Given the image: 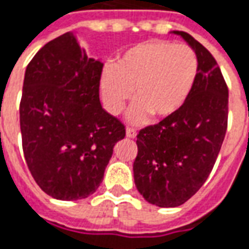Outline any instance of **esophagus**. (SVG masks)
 <instances>
[{
    "mask_svg": "<svg viewBox=\"0 0 249 249\" xmlns=\"http://www.w3.org/2000/svg\"><path fill=\"white\" fill-rule=\"evenodd\" d=\"M126 135H127L128 138H135V137H137V130L133 127H127V130H126Z\"/></svg>",
    "mask_w": 249,
    "mask_h": 249,
    "instance_id": "esophagus-1",
    "label": "esophagus"
}]
</instances>
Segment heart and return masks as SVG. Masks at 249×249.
Segmentation results:
<instances>
[{"label":"heart","mask_w":249,"mask_h":249,"mask_svg":"<svg viewBox=\"0 0 249 249\" xmlns=\"http://www.w3.org/2000/svg\"><path fill=\"white\" fill-rule=\"evenodd\" d=\"M198 56L186 44L153 40L134 46L103 73L100 93L108 112L118 115L137 100L131 121L146 122L150 115L164 119L176 114L191 93L198 74Z\"/></svg>","instance_id":"1"}]
</instances>
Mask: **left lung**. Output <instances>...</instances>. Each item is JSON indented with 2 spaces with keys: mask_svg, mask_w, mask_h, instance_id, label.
Returning <instances> with one entry per match:
<instances>
[{
  "mask_svg": "<svg viewBox=\"0 0 249 249\" xmlns=\"http://www.w3.org/2000/svg\"><path fill=\"white\" fill-rule=\"evenodd\" d=\"M198 56L193 90L176 114L137 135L134 180L149 203L183 205L205 184L228 127V87L217 61L193 36L174 31Z\"/></svg>",
  "mask_w": 249,
  "mask_h": 249,
  "instance_id": "8db88e82",
  "label": "left lung"
}]
</instances>
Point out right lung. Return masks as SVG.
<instances>
[{"mask_svg": "<svg viewBox=\"0 0 249 249\" xmlns=\"http://www.w3.org/2000/svg\"><path fill=\"white\" fill-rule=\"evenodd\" d=\"M103 65L88 58L71 32L36 53L20 102L23 152L32 178L61 200L95 193L126 127L100 103Z\"/></svg>", "mask_w": 249, "mask_h": 249, "instance_id": "obj_1", "label": "right lung"}]
</instances>
